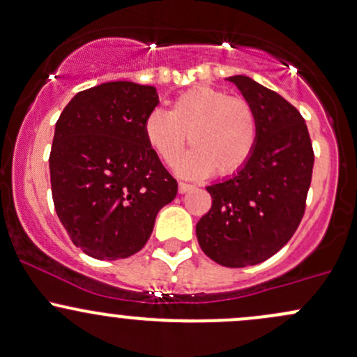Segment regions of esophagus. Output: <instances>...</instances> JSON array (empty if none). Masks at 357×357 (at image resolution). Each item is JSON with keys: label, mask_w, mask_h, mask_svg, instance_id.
Returning a JSON list of instances; mask_svg holds the SVG:
<instances>
[{"label": "esophagus", "mask_w": 357, "mask_h": 357, "mask_svg": "<svg viewBox=\"0 0 357 357\" xmlns=\"http://www.w3.org/2000/svg\"><path fill=\"white\" fill-rule=\"evenodd\" d=\"M194 185H190V183H185V182H178V192L180 194H185L189 192V190H192Z\"/></svg>", "instance_id": "34e87169"}]
</instances>
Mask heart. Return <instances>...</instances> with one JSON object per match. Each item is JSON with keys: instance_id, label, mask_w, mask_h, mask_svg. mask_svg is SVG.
<instances>
[{"instance_id": "1", "label": "heart", "mask_w": 357, "mask_h": 357, "mask_svg": "<svg viewBox=\"0 0 357 357\" xmlns=\"http://www.w3.org/2000/svg\"><path fill=\"white\" fill-rule=\"evenodd\" d=\"M192 149L178 163V172L204 177L216 168L220 175L241 170L254 153L259 119L247 98L229 97L213 86H194L180 93L168 112L153 110L144 121L148 146L165 165H175L185 148Z\"/></svg>"}]
</instances>
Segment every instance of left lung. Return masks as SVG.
<instances>
[{"label":"left lung","mask_w":357,"mask_h":357,"mask_svg":"<svg viewBox=\"0 0 357 357\" xmlns=\"http://www.w3.org/2000/svg\"><path fill=\"white\" fill-rule=\"evenodd\" d=\"M228 79L254 105L259 137L241 170L206 187L213 204L195 233L216 264L247 267L281 250L300 226L315 155L296 107L248 76Z\"/></svg>","instance_id":"obj_1"}]
</instances>
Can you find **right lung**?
Instances as JSON below:
<instances>
[{"mask_svg":"<svg viewBox=\"0 0 357 357\" xmlns=\"http://www.w3.org/2000/svg\"><path fill=\"white\" fill-rule=\"evenodd\" d=\"M155 86L109 82L79 91L56 122L52 201L73 243L98 260L128 259L151 236L177 180L148 146Z\"/></svg>","mask_w":357,"mask_h":357,"instance_id":"1","label":"right lung"}]
</instances>
